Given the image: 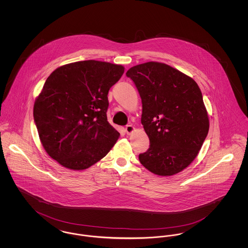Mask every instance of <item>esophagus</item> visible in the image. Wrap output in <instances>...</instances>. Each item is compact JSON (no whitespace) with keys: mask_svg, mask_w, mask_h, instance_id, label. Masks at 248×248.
<instances>
[{"mask_svg":"<svg viewBox=\"0 0 248 248\" xmlns=\"http://www.w3.org/2000/svg\"><path fill=\"white\" fill-rule=\"evenodd\" d=\"M135 131V127L133 126V125H126V127H125V133L127 134V135H131L133 132Z\"/></svg>","mask_w":248,"mask_h":248,"instance_id":"34e87169","label":"esophagus"}]
</instances>
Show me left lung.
<instances>
[{"label": "left lung", "mask_w": 248, "mask_h": 248, "mask_svg": "<svg viewBox=\"0 0 248 248\" xmlns=\"http://www.w3.org/2000/svg\"><path fill=\"white\" fill-rule=\"evenodd\" d=\"M126 76L140 94L141 124L151 142L140 162L155 175H176L196 158L208 134L200 88L191 77L156 61L130 68Z\"/></svg>", "instance_id": "obj_1"}]
</instances>
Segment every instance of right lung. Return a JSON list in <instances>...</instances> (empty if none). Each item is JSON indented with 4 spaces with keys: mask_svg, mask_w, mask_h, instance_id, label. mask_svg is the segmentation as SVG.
<instances>
[{
    "mask_svg": "<svg viewBox=\"0 0 248 248\" xmlns=\"http://www.w3.org/2000/svg\"><path fill=\"white\" fill-rule=\"evenodd\" d=\"M124 67L77 61L53 71L36 97L33 117L48 155L71 170H84L111 150L120 133L107 118L109 88Z\"/></svg>",
    "mask_w": 248,
    "mask_h": 248,
    "instance_id": "add662e5",
    "label": "right lung"
}]
</instances>
